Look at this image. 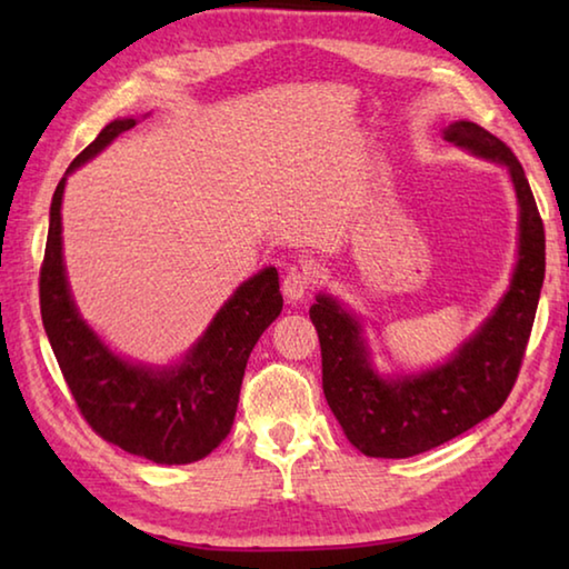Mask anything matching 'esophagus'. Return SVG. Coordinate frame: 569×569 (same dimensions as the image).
<instances>
[{"label": "esophagus", "instance_id": "34e87169", "mask_svg": "<svg viewBox=\"0 0 569 569\" xmlns=\"http://www.w3.org/2000/svg\"><path fill=\"white\" fill-rule=\"evenodd\" d=\"M313 288V271L308 266H293L288 268V273L283 278V296L288 301H301L303 296Z\"/></svg>", "mask_w": 569, "mask_h": 569}]
</instances>
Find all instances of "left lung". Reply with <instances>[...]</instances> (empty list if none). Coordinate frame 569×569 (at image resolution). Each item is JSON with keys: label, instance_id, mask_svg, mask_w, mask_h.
Segmentation results:
<instances>
[{"label": "left lung", "instance_id": "left-lung-1", "mask_svg": "<svg viewBox=\"0 0 569 569\" xmlns=\"http://www.w3.org/2000/svg\"><path fill=\"white\" fill-rule=\"evenodd\" d=\"M445 140L509 168L519 200V261L502 303L455 359L397 381L373 373L359 321L333 298H316L311 321L321 343L326 401L366 457L421 455L492 417L515 387L532 333L545 281V226L525 170L502 140L475 122H451Z\"/></svg>", "mask_w": 569, "mask_h": 569}]
</instances>
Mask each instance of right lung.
Listing matches in <instances>:
<instances>
[{
	"instance_id": "obj_1",
	"label": "right lung",
	"mask_w": 569,
	"mask_h": 569,
	"mask_svg": "<svg viewBox=\"0 0 569 569\" xmlns=\"http://www.w3.org/2000/svg\"><path fill=\"white\" fill-rule=\"evenodd\" d=\"M130 128L132 118L110 122L67 172ZM62 192L64 178L52 196L40 311L77 409L94 435L156 465H190L208 457L233 427L250 351L283 308L278 271L263 268L240 286L178 369L128 363L94 336L72 303L62 263Z\"/></svg>"
}]
</instances>
